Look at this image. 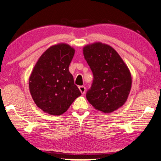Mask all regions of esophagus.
<instances>
[{"label":"esophagus","mask_w":161,"mask_h":161,"mask_svg":"<svg viewBox=\"0 0 161 161\" xmlns=\"http://www.w3.org/2000/svg\"><path fill=\"white\" fill-rule=\"evenodd\" d=\"M79 89H80V90L81 92V93L84 94L85 93V91H86V87L84 86H79Z\"/></svg>","instance_id":"1"}]
</instances>
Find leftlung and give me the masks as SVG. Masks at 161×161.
<instances>
[{
    "label": "left lung",
    "instance_id": "8db88e82",
    "mask_svg": "<svg viewBox=\"0 0 161 161\" xmlns=\"http://www.w3.org/2000/svg\"><path fill=\"white\" fill-rule=\"evenodd\" d=\"M83 53L94 75L86 94L88 102L104 113H111L123 106L132 81L129 68L119 54L111 46L101 42L85 46Z\"/></svg>",
    "mask_w": 161,
    "mask_h": 161
}]
</instances>
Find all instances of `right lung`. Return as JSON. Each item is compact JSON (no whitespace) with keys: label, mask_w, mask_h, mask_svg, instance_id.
I'll list each match as a JSON object with an SVG mask.
<instances>
[{"label":"right lung","mask_w":161,"mask_h":161,"mask_svg":"<svg viewBox=\"0 0 161 161\" xmlns=\"http://www.w3.org/2000/svg\"><path fill=\"white\" fill-rule=\"evenodd\" d=\"M75 50L66 44L53 45L38 59L29 80L35 103L51 115H61L81 94L69 66Z\"/></svg>","instance_id":"add662e5"}]
</instances>
